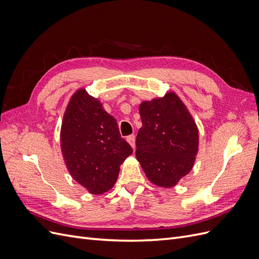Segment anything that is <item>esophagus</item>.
Returning a JSON list of instances; mask_svg holds the SVG:
<instances>
[{
  "label": "esophagus",
  "instance_id": "34e87169",
  "mask_svg": "<svg viewBox=\"0 0 259 259\" xmlns=\"http://www.w3.org/2000/svg\"><path fill=\"white\" fill-rule=\"evenodd\" d=\"M127 143L131 145V147L133 148V149H134V150H135V136L134 135H131V136H128L127 137Z\"/></svg>",
  "mask_w": 259,
  "mask_h": 259
}]
</instances>
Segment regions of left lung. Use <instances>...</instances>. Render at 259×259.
<instances>
[{"label": "left lung", "mask_w": 259, "mask_h": 259, "mask_svg": "<svg viewBox=\"0 0 259 259\" xmlns=\"http://www.w3.org/2000/svg\"><path fill=\"white\" fill-rule=\"evenodd\" d=\"M143 126L136 138V158L147 178L173 188L190 173L199 151V130L175 92L139 105Z\"/></svg>", "instance_id": "8db88e82"}]
</instances>
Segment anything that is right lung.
<instances>
[{"label": "right lung", "instance_id": "add662e5", "mask_svg": "<svg viewBox=\"0 0 259 259\" xmlns=\"http://www.w3.org/2000/svg\"><path fill=\"white\" fill-rule=\"evenodd\" d=\"M60 149L70 175L92 194L110 190L120 165L133 153L121 138L116 120L84 88L75 91L67 105Z\"/></svg>", "mask_w": 259, "mask_h": 259}]
</instances>
